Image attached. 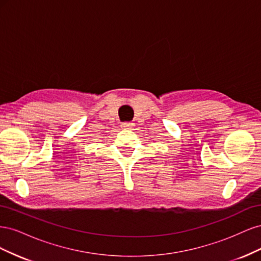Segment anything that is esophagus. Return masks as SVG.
I'll list each match as a JSON object with an SVG mask.
<instances>
[{"mask_svg":"<svg viewBox=\"0 0 261 261\" xmlns=\"http://www.w3.org/2000/svg\"><path fill=\"white\" fill-rule=\"evenodd\" d=\"M122 127L123 128H125V129H130L133 126H134V124L133 123H122Z\"/></svg>","mask_w":261,"mask_h":261,"instance_id":"34e87169","label":"esophagus"}]
</instances>
